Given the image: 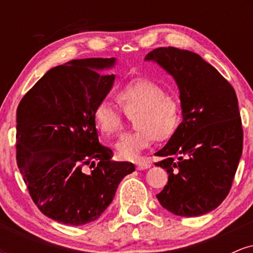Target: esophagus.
I'll return each mask as SVG.
<instances>
[{
	"mask_svg": "<svg viewBox=\"0 0 253 253\" xmlns=\"http://www.w3.org/2000/svg\"><path fill=\"white\" fill-rule=\"evenodd\" d=\"M151 165H152V162H151L150 159H141V161H139L138 163H136V168H138L139 170H145L151 168Z\"/></svg>",
	"mask_w": 253,
	"mask_h": 253,
	"instance_id": "1",
	"label": "esophagus"
}]
</instances>
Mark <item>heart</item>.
Listing matches in <instances>:
<instances>
[{
	"instance_id": "heart-1",
	"label": "heart",
	"mask_w": 253,
	"mask_h": 253,
	"mask_svg": "<svg viewBox=\"0 0 253 253\" xmlns=\"http://www.w3.org/2000/svg\"><path fill=\"white\" fill-rule=\"evenodd\" d=\"M118 97L125 112L128 114L138 112L133 121L136 129L125 133L114 145L123 158L138 159L156 136L167 138L178 125L179 103L152 81L145 78L130 81L120 88ZM94 121L103 134L110 135L123 126V114L117 104L103 98L95 107Z\"/></svg>"
}]
</instances>
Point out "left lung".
I'll list each match as a JSON object with an SVG mask.
<instances>
[{"label": "left lung", "instance_id": "left-lung-1", "mask_svg": "<svg viewBox=\"0 0 253 253\" xmlns=\"http://www.w3.org/2000/svg\"><path fill=\"white\" fill-rule=\"evenodd\" d=\"M164 69L179 90L182 123L156 163L169 179L157 195L162 207L179 216L215 210L231 189L243 153V128L234 89L197 53L155 48L145 57Z\"/></svg>", "mask_w": 253, "mask_h": 253}]
</instances>
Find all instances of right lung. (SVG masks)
Wrapping results in <instances>:
<instances>
[{"instance_id":"add662e5","label":"right lung","mask_w":253,"mask_h":253,"mask_svg":"<svg viewBox=\"0 0 253 253\" xmlns=\"http://www.w3.org/2000/svg\"><path fill=\"white\" fill-rule=\"evenodd\" d=\"M115 58L75 59L51 69L16 110L17 167L43 215L64 225L95 221L135 170L98 143L94 109L112 90L102 75Z\"/></svg>"}]
</instances>
